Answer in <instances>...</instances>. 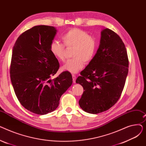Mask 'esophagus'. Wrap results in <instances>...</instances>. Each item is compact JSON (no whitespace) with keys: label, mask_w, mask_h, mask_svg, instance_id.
Returning a JSON list of instances; mask_svg holds the SVG:
<instances>
[{"label":"esophagus","mask_w":146,"mask_h":146,"mask_svg":"<svg viewBox=\"0 0 146 146\" xmlns=\"http://www.w3.org/2000/svg\"><path fill=\"white\" fill-rule=\"evenodd\" d=\"M72 78H73V82L74 83H75L76 82V77L74 74H72Z\"/></svg>","instance_id":"1"}]
</instances>
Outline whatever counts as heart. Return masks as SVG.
<instances>
[{
	"instance_id": "obj_1",
	"label": "heart",
	"mask_w": 146,
	"mask_h": 146,
	"mask_svg": "<svg viewBox=\"0 0 146 146\" xmlns=\"http://www.w3.org/2000/svg\"><path fill=\"white\" fill-rule=\"evenodd\" d=\"M61 40L67 47H74L72 56L61 67V70L72 74L77 73L83 67L84 61L88 63L92 60L97 49L95 38L78 28H72L61 36ZM50 50L53 56L58 61L64 60V46L57 41H52Z\"/></svg>"
}]
</instances>
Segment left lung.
<instances>
[{
	"instance_id": "obj_1",
	"label": "left lung",
	"mask_w": 146,
	"mask_h": 146,
	"mask_svg": "<svg viewBox=\"0 0 146 146\" xmlns=\"http://www.w3.org/2000/svg\"><path fill=\"white\" fill-rule=\"evenodd\" d=\"M96 53L76 79L83 88L79 104L86 112L96 114L116 104L123 90L128 72L125 46L113 31L104 28Z\"/></svg>"
}]
</instances>
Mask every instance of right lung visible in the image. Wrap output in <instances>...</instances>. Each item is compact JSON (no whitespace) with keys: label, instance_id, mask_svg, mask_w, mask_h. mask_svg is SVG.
<instances>
[{"label":"right lung","instance_id":"obj_1","mask_svg":"<svg viewBox=\"0 0 146 146\" xmlns=\"http://www.w3.org/2000/svg\"><path fill=\"white\" fill-rule=\"evenodd\" d=\"M57 32L54 27L35 26L22 33L13 47L10 74L15 93L25 109L38 115L56 110L73 83L67 72L51 79L59 68L50 50Z\"/></svg>","mask_w":146,"mask_h":146}]
</instances>
